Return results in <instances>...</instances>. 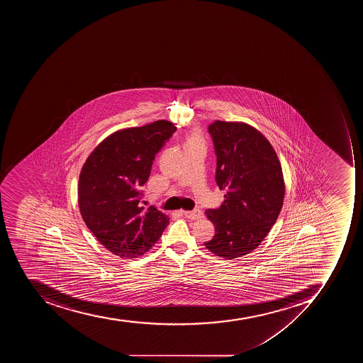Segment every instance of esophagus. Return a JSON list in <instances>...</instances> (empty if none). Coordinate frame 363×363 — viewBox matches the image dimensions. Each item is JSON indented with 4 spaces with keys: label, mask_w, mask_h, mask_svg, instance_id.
I'll return each mask as SVG.
<instances>
[{
    "label": "esophagus",
    "mask_w": 363,
    "mask_h": 363,
    "mask_svg": "<svg viewBox=\"0 0 363 363\" xmlns=\"http://www.w3.org/2000/svg\"><path fill=\"white\" fill-rule=\"evenodd\" d=\"M184 216L189 219L197 220L203 217V212L200 208H195L193 211H184Z\"/></svg>",
    "instance_id": "34e87169"
}]
</instances>
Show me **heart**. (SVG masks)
<instances>
[{
	"instance_id": "obj_1",
	"label": "heart",
	"mask_w": 363,
	"mask_h": 363,
	"mask_svg": "<svg viewBox=\"0 0 363 363\" xmlns=\"http://www.w3.org/2000/svg\"><path fill=\"white\" fill-rule=\"evenodd\" d=\"M187 144H199V145H202V138H201L200 134L191 133V134L189 135Z\"/></svg>"
}]
</instances>
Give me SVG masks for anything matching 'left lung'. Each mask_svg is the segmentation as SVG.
I'll list each match as a JSON object with an SVG mask.
<instances>
[{
	"instance_id": "obj_1",
	"label": "left lung",
	"mask_w": 363,
	"mask_h": 363,
	"mask_svg": "<svg viewBox=\"0 0 363 363\" xmlns=\"http://www.w3.org/2000/svg\"><path fill=\"white\" fill-rule=\"evenodd\" d=\"M217 155L216 182L225 201L208 208L216 235L206 249L230 260L257 249L276 223L285 195L276 152L259 130L244 123L214 121L208 126Z\"/></svg>"
}]
</instances>
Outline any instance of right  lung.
I'll use <instances>...</instances> for the list:
<instances>
[{
	"label": "right lung",
	"mask_w": 363,
	"mask_h": 363,
	"mask_svg": "<svg viewBox=\"0 0 363 363\" xmlns=\"http://www.w3.org/2000/svg\"><path fill=\"white\" fill-rule=\"evenodd\" d=\"M177 127L157 120L123 129L102 140L84 163L78 204L87 228L106 249L135 259L157 243L169 223L166 214L140 206L155 155Z\"/></svg>",
	"instance_id": "add662e5"
}]
</instances>
